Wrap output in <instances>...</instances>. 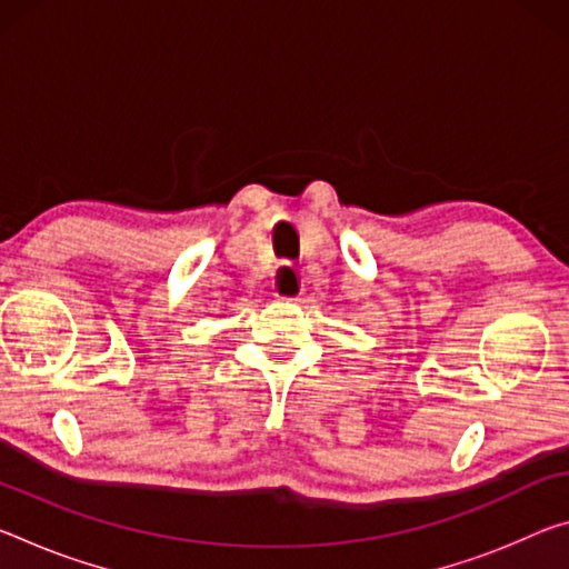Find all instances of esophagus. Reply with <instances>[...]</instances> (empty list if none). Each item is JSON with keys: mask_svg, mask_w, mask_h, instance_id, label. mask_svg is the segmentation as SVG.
<instances>
[{"mask_svg": "<svg viewBox=\"0 0 569 569\" xmlns=\"http://www.w3.org/2000/svg\"><path fill=\"white\" fill-rule=\"evenodd\" d=\"M301 293V288H299V281H296V278H283L281 283H278V288H276V296L281 301H296V296Z\"/></svg>", "mask_w": 569, "mask_h": 569, "instance_id": "esophagus-1", "label": "esophagus"}]
</instances>
